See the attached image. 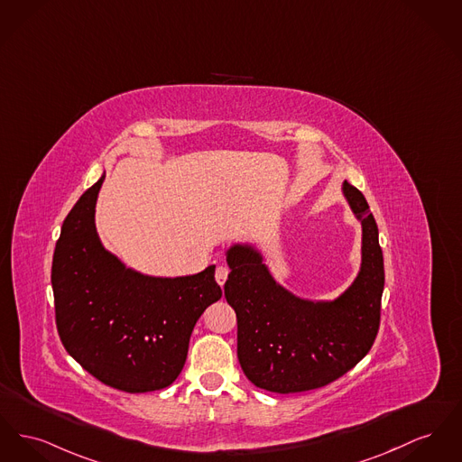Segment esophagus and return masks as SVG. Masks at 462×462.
<instances>
[{
  "label": "esophagus",
  "mask_w": 462,
  "mask_h": 462,
  "mask_svg": "<svg viewBox=\"0 0 462 462\" xmlns=\"http://www.w3.org/2000/svg\"><path fill=\"white\" fill-rule=\"evenodd\" d=\"M215 277H217V282L219 286H223L225 284V281H226V277H228V269L226 267H217V272H215Z\"/></svg>",
  "instance_id": "1"
}]
</instances>
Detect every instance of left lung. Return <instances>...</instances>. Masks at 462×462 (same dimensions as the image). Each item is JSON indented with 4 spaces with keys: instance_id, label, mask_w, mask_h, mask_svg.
<instances>
[{
    "instance_id": "8db88e82",
    "label": "left lung",
    "mask_w": 462,
    "mask_h": 462,
    "mask_svg": "<svg viewBox=\"0 0 462 462\" xmlns=\"http://www.w3.org/2000/svg\"><path fill=\"white\" fill-rule=\"evenodd\" d=\"M363 226V262L353 286L333 301L301 300L281 288L249 245L226 253L225 299L237 314V357L256 387L290 394L325 387L372 349L380 326L383 258L365 195L344 181Z\"/></svg>"
}]
</instances>
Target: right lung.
Segmentation results:
<instances>
[{
	"mask_svg": "<svg viewBox=\"0 0 462 462\" xmlns=\"http://www.w3.org/2000/svg\"><path fill=\"white\" fill-rule=\"evenodd\" d=\"M105 176L64 219L52 262L55 325L83 370L125 393L159 391L178 379L191 331L221 299L215 265L187 277H150L125 269L96 232Z\"/></svg>",
	"mask_w": 462,
	"mask_h": 462,
	"instance_id": "add662e5",
	"label": "right lung"
}]
</instances>
